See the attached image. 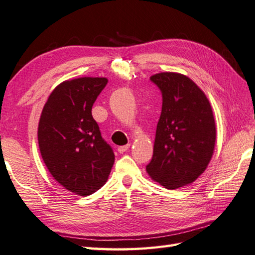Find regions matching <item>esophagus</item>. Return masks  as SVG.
Here are the masks:
<instances>
[{
	"label": "esophagus",
	"instance_id": "esophagus-1",
	"mask_svg": "<svg viewBox=\"0 0 255 255\" xmlns=\"http://www.w3.org/2000/svg\"><path fill=\"white\" fill-rule=\"evenodd\" d=\"M128 148H129V144L123 145V146H119V147H118V151L120 152V154H123V152L127 151Z\"/></svg>",
	"mask_w": 255,
	"mask_h": 255
}]
</instances>
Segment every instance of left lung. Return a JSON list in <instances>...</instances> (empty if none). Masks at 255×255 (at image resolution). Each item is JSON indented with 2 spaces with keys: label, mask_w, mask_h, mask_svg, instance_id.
I'll list each match as a JSON object with an SVG mask.
<instances>
[{
  "label": "left lung",
  "mask_w": 255,
  "mask_h": 255,
  "mask_svg": "<svg viewBox=\"0 0 255 255\" xmlns=\"http://www.w3.org/2000/svg\"><path fill=\"white\" fill-rule=\"evenodd\" d=\"M150 81L160 89L162 107L146 171L156 182L174 190L194 182L205 171L215 148L216 126L205 94L188 76L165 72Z\"/></svg>",
  "instance_id": "1"
}]
</instances>
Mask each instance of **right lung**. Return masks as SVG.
I'll return each instance as SVG.
<instances>
[{
  "label": "right lung",
  "instance_id": "add662e5",
  "mask_svg": "<svg viewBox=\"0 0 255 255\" xmlns=\"http://www.w3.org/2000/svg\"><path fill=\"white\" fill-rule=\"evenodd\" d=\"M107 83L105 77L61 83L49 96L39 121V148L49 172L66 190L82 196L107 182L115 162L111 146L92 116Z\"/></svg>",
  "mask_w": 255,
  "mask_h": 255
}]
</instances>
